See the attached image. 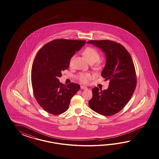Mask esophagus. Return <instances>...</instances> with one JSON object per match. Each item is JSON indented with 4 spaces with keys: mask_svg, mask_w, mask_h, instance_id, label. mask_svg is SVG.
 <instances>
[{
    "mask_svg": "<svg viewBox=\"0 0 159 159\" xmlns=\"http://www.w3.org/2000/svg\"><path fill=\"white\" fill-rule=\"evenodd\" d=\"M80 88H81V89H87V87H85L84 85H81V86H80Z\"/></svg>",
    "mask_w": 159,
    "mask_h": 159,
    "instance_id": "34e87169",
    "label": "esophagus"
}]
</instances>
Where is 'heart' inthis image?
Returning a JSON list of instances; mask_svg holds the SVG:
<instances>
[{"mask_svg":"<svg viewBox=\"0 0 159 159\" xmlns=\"http://www.w3.org/2000/svg\"><path fill=\"white\" fill-rule=\"evenodd\" d=\"M83 55L85 57L89 62L93 64V66L96 69H100L101 68V62L99 60L100 58V53L96 49L93 47H88L85 48L83 51ZM72 61L70 60V62ZM93 77V74L89 72H81L77 76L79 81L84 83H89Z\"/></svg>","mask_w":159,"mask_h":159,"instance_id":"1","label":"heart"}]
</instances>
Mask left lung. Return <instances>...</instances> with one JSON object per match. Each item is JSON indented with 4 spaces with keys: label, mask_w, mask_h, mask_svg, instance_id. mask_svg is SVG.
Instances as JSON below:
<instances>
[{
    "label": "left lung",
    "mask_w": 159,
    "mask_h": 159,
    "mask_svg": "<svg viewBox=\"0 0 159 159\" xmlns=\"http://www.w3.org/2000/svg\"><path fill=\"white\" fill-rule=\"evenodd\" d=\"M103 51L106 63L101 75L110 80L108 89L93 88L90 108L97 113L110 116L120 111L130 99L137 84L136 70L132 57L126 48L110 40H90Z\"/></svg>",
    "instance_id": "obj_1"
}]
</instances>
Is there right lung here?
I'll return each mask as SVG.
<instances>
[{
  "mask_svg": "<svg viewBox=\"0 0 159 159\" xmlns=\"http://www.w3.org/2000/svg\"><path fill=\"white\" fill-rule=\"evenodd\" d=\"M85 43L84 40L54 39L46 43L36 55L31 69V84L36 101L47 112L58 115L66 111L71 98L80 89L79 84L64 85L58 78Z\"/></svg>",
  "mask_w": 159,
  "mask_h": 159,
  "instance_id": "obj_1",
  "label": "right lung"
}]
</instances>
